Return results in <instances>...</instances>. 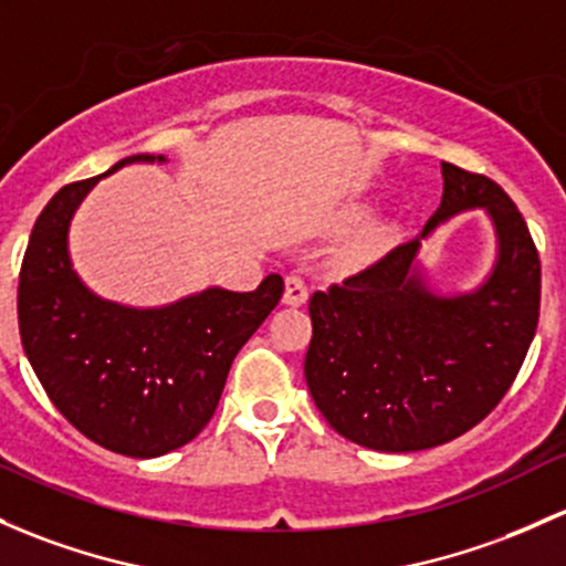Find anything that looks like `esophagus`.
I'll list each match as a JSON object with an SVG mask.
<instances>
[{
    "label": "esophagus",
    "instance_id": "esophagus-1",
    "mask_svg": "<svg viewBox=\"0 0 566 566\" xmlns=\"http://www.w3.org/2000/svg\"><path fill=\"white\" fill-rule=\"evenodd\" d=\"M306 301H308L306 282H303L301 273H290V276L284 279V303H287V306H303Z\"/></svg>",
    "mask_w": 566,
    "mask_h": 566
}]
</instances>
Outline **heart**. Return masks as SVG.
Returning <instances> with one entry per match:
<instances>
[{"label": "heart", "instance_id": "b5f03b06", "mask_svg": "<svg viewBox=\"0 0 566 566\" xmlns=\"http://www.w3.org/2000/svg\"><path fill=\"white\" fill-rule=\"evenodd\" d=\"M358 208H353V211L347 213V219L353 222V219H358ZM379 247H382V233L379 230H366V233H360L355 238L353 243L347 247V252H344V258H347V263H368V260L374 258V254L379 252Z\"/></svg>", "mask_w": 566, "mask_h": 566}]
</instances>
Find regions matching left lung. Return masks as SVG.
Here are the masks:
<instances>
[{
  "instance_id": "obj_1",
  "label": "left lung",
  "mask_w": 566,
  "mask_h": 566,
  "mask_svg": "<svg viewBox=\"0 0 566 566\" xmlns=\"http://www.w3.org/2000/svg\"><path fill=\"white\" fill-rule=\"evenodd\" d=\"M437 223L485 207L500 258L467 296H433L417 276L419 238L308 301V392L349 442L382 453L437 448L474 428L518 377L539 319V254L518 206L488 176L442 163Z\"/></svg>"
}]
</instances>
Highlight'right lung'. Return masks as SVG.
<instances>
[{"label": "right lung", "instance_id": "1", "mask_svg": "<svg viewBox=\"0 0 566 566\" xmlns=\"http://www.w3.org/2000/svg\"><path fill=\"white\" fill-rule=\"evenodd\" d=\"M165 163L154 154L116 163ZM99 181L59 189L29 235L18 276L21 344L53 407L99 448L157 458L213 418L238 349L284 293L279 273L254 293L208 287L163 308L103 301L70 265L67 228Z\"/></svg>", "mask_w": 566, "mask_h": 566}]
</instances>
